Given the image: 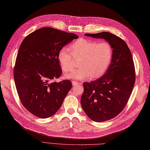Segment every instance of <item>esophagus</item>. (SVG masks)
Here are the masks:
<instances>
[{"label":"esophagus","mask_w":150,"mask_h":150,"mask_svg":"<svg viewBox=\"0 0 150 150\" xmlns=\"http://www.w3.org/2000/svg\"><path fill=\"white\" fill-rule=\"evenodd\" d=\"M72 83H73V85H74V86L77 85L79 84V83L75 81H72Z\"/></svg>","instance_id":"obj_1"}]
</instances>
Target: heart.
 Instances as JSON below:
<instances>
[{"label":"heart","instance_id":"b5f03b06","mask_svg":"<svg viewBox=\"0 0 150 150\" xmlns=\"http://www.w3.org/2000/svg\"><path fill=\"white\" fill-rule=\"evenodd\" d=\"M68 48H62L58 54V60L62 69L65 73L74 69L75 59H81L79 68L73 72L66 74L69 79L85 80L98 78L107 71L112 60L113 50L111 44L107 41L98 42L86 39H81Z\"/></svg>","mask_w":150,"mask_h":150}]
</instances>
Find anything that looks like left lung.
<instances>
[{
	"instance_id": "obj_1",
	"label": "left lung",
	"mask_w": 150,
	"mask_h": 150,
	"mask_svg": "<svg viewBox=\"0 0 150 150\" xmlns=\"http://www.w3.org/2000/svg\"><path fill=\"white\" fill-rule=\"evenodd\" d=\"M93 38L104 39L111 44L112 60L103 76L83 83L81 103L86 115L97 122L116 117L125 108L136 80L131 52L126 42L111 33L85 34Z\"/></svg>"
}]
</instances>
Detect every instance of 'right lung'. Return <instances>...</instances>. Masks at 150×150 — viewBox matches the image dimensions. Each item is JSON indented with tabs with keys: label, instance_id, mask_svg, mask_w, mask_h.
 <instances>
[{
	"label": "right lung",
	"instance_id": "add662e5",
	"mask_svg": "<svg viewBox=\"0 0 150 150\" xmlns=\"http://www.w3.org/2000/svg\"><path fill=\"white\" fill-rule=\"evenodd\" d=\"M77 35L50 27L30 33L22 41L16 57L14 78L23 107L45 119L58 111L71 88L69 80L56 82L62 75L60 50Z\"/></svg>",
	"mask_w": 150,
	"mask_h": 150
}]
</instances>
